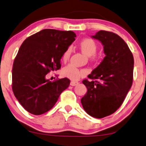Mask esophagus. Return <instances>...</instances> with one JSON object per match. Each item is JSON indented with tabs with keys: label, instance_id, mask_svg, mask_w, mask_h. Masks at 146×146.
I'll return each instance as SVG.
<instances>
[{
	"label": "esophagus",
	"instance_id": "esophagus-1",
	"mask_svg": "<svg viewBox=\"0 0 146 146\" xmlns=\"http://www.w3.org/2000/svg\"><path fill=\"white\" fill-rule=\"evenodd\" d=\"M78 82H77V81H71L70 82V86H77L78 84Z\"/></svg>",
	"mask_w": 146,
	"mask_h": 146
}]
</instances>
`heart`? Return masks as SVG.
<instances>
[{
  "mask_svg": "<svg viewBox=\"0 0 146 146\" xmlns=\"http://www.w3.org/2000/svg\"><path fill=\"white\" fill-rule=\"evenodd\" d=\"M79 47L83 53L88 56H90L92 60H95L96 58V51L98 50V45L93 39L86 38L83 39L79 43ZM71 53V48H68L63 53L62 58L64 61H66L69 58ZM62 75L64 77L68 78L72 80H77L83 76H86L87 70L85 69L78 68L74 65L69 64L62 69Z\"/></svg>",
  "mask_w": 146,
  "mask_h": 146,
  "instance_id": "heart-1",
  "label": "heart"
}]
</instances>
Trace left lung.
<instances>
[{"instance_id": "8db88e82", "label": "left lung", "mask_w": 146, "mask_h": 146, "mask_svg": "<svg viewBox=\"0 0 146 146\" xmlns=\"http://www.w3.org/2000/svg\"><path fill=\"white\" fill-rule=\"evenodd\" d=\"M92 37L100 40L106 57L83 83L88 89L81 98L83 108L96 118L108 116L121 107L133 84L134 59L128 45L113 32L100 31Z\"/></svg>"}]
</instances>
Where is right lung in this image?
<instances>
[{
  "mask_svg": "<svg viewBox=\"0 0 146 146\" xmlns=\"http://www.w3.org/2000/svg\"><path fill=\"white\" fill-rule=\"evenodd\" d=\"M76 37L73 31L44 29L27 38L21 46L13 65L12 89L30 113L38 115L50 111L69 86L67 78L52 82L46 76L60 68L63 53Z\"/></svg>",
  "mask_w": 146,
  "mask_h": 146,
  "instance_id": "add662e5",
  "label": "right lung"
}]
</instances>
